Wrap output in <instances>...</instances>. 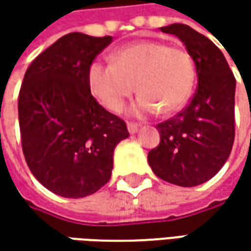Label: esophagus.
<instances>
[{
    "label": "esophagus",
    "mask_w": 251,
    "mask_h": 251,
    "mask_svg": "<svg viewBox=\"0 0 251 251\" xmlns=\"http://www.w3.org/2000/svg\"><path fill=\"white\" fill-rule=\"evenodd\" d=\"M140 124H137V123H127V128H128V132L130 134H135L137 131L140 130Z\"/></svg>",
    "instance_id": "34e87169"
}]
</instances>
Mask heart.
<instances>
[{
	"label": "heart",
	"mask_w": 251,
	"mask_h": 251,
	"mask_svg": "<svg viewBox=\"0 0 251 251\" xmlns=\"http://www.w3.org/2000/svg\"><path fill=\"white\" fill-rule=\"evenodd\" d=\"M93 96L107 110L117 111L135 91L132 113H173L188 99L196 65L188 51L160 42H140L119 50L113 64L93 63L88 73Z\"/></svg>",
	"instance_id": "b5f03b06"
}]
</instances>
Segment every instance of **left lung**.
<instances>
[{"label":"left lung","instance_id":"obj_1","mask_svg":"<svg viewBox=\"0 0 251 251\" xmlns=\"http://www.w3.org/2000/svg\"><path fill=\"white\" fill-rule=\"evenodd\" d=\"M160 30L184 43L196 63L198 86L183 110L156 126L160 142L150 151L148 162L162 180L194 187L214 177L230 155L236 79L222 51L204 34L183 24Z\"/></svg>","mask_w":251,"mask_h":251}]
</instances>
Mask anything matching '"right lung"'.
I'll use <instances>...</instances> for the list:
<instances>
[{
	"label": "right lung",
	"instance_id": "1",
	"mask_svg": "<svg viewBox=\"0 0 251 251\" xmlns=\"http://www.w3.org/2000/svg\"><path fill=\"white\" fill-rule=\"evenodd\" d=\"M113 37L73 32L34 58L19 91L26 163L54 194L82 198L111 176L113 152L130 134L124 120L92 96L89 67Z\"/></svg>",
	"mask_w": 251,
	"mask_h": 251
}]
</instances>
